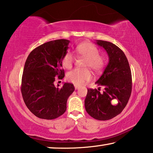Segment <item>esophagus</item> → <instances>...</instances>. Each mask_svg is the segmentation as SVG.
<instances>
[{
	"label": "esophagus",
	"instance_id": "esophagus-1",
	"mask_svg": "<svg viewBox=\"0 0 153 153\" xmlns=\"http://www.w3.org/2000/svg\"><path fill=\"white\" fill-rule=\"evenodd\" d=\"M75 89H79V87H78V86H77V85H75Z\"/></svg>",
	"mask_w": 153,
	"mask_h": 153
}]
</instances>
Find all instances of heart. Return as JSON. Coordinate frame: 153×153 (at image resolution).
Instances as JSON below:
<instances>
[{"label": "heart", "instance_id": "b5f03b06", "mask_svg": "<svg viewBox=\"0 0 153 153\" xmlns=\"http://www.w3.org/2000/svg\"><path fill=\"white\" fill-rule=\"evenodd\" d=\"M76 52L77 55L86 59L84 68H91L94 72L98 73L104 68L105 60L103 56L99 55V51L90 42H84L76 47ZM74 62V57L72 53L67 51L62 58V63L64 68H71ZM91 78V74L89 70H79L76 68L71 71L67 74L68 81L76 85L81 86Z\"/></svg>", "mask_w": 153, "mask_h": 153}]
</instances>
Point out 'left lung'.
I'll use <instances>...</instances> for the list:
<instances>
[{"instance_id":"1","label":"left lung","mask_w":153,"mask_h":153,"mask_svg":"<svg viewBox=\"0 0 153 153\" xmlns=\"http://www.w3.org/2000/svg\"><path fill=\"white\" fill-rule=\"evenodd\" d=\"M96 44L106 51L109 62L96 84L103 86L104 91L100 89H88L85 100L87 112L94 119L106 120L119 115L126 107L132 92V74L126 55L112 43L97 40ZM117 99L116 105L111 100Z\"/></svg>"}]
</instances>
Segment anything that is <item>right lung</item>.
I'll use <instances>...</instances> for the list:
<instances>
[{"mask_svg":"<svg viewBox=\"0 0 153 153\" xmlns=\"http://www.w3.org/2000/svg\"><path fill=\"white\" fill-rule=\"evenodd\" d=\"M69 42L57 39L45 43L34 48L25 61L21 94L29 110L39 119L52 120L63 114L75 90L71 83H64L61 88L54 85L56 77H64L62 60Z\"/></svg>","mask_w":153,"mask_h":153,"instance_id":"1","label":"right lung"}]
</instances>
